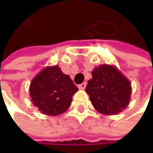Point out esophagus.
Here are the masks:
<instances>
[{"mask_svg":"<svg viewBox=\"0 0 153 153\" xmlns=\"http://www.w3.org/2000/svg\"><path fill=\"white\" fill-rule=\"evenodd\" d=\"M86 86H87V82H83V83H81V84L79 85V89H85Z\"/></svg>","mask_w":153,"mask_h":153,"instance_id":"1","label":"esophagus"}]
</instances>
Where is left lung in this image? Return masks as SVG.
<instances>
[{
    "mask_svg": "<svg viewBox=\"0 0 153 153\" xmlns=\"http://www.w3.org/2000/svg\"><path fill=\"white\" fill-rule=\"evenodd\" d=\"M91 74L86 92L97 111L114 115L128 105L132 90L130 81L115 66L99 65Z\"/></svg>",
    "mask_w": 153,
    "mask_h": 153,
    "instance_id": "obj_1",
    "label": "left lung"
}]
</instances>
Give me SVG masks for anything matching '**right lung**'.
Returning <instances> with one entry per match:
<instances>
[{"mask_svg": "<svg viewBox=\"0 0 153 153\" xmlns=\"http://www.w3.org/2000/svg\"><path fill=\"white\" fill-rule=\"evenodd\" d=\"M77 91L78 88L70 76L63 74L58 65L47 66L33 79L30 85L33 105L43 114L50 116L65 112Z\"/></svg>", "mask_w": 153, "mask_h": 153, "instance_id": "right-lung-1", "label": "right lung"}]
</instances>
